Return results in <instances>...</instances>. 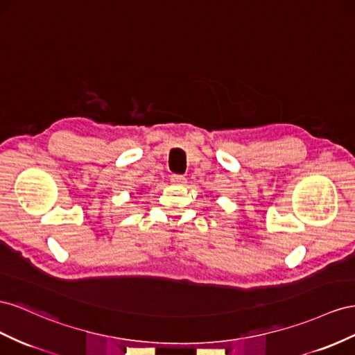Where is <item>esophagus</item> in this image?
Listing matches in <instances>:
<instances>
[{
	"instance_id": "34e87169",
	"label": "esophagus",
	"mask_w": 355,
	"mask_h": 355,
	"mask_svg": "<svg viewBox=\"0 0 355 355\" xmlns=\"http://www.w3.org/2000/svg\"><path fill=\"white\" fill-rule=\"evenodd\" d=\"M171 183L174 184H184L186 183V178L183 175H172L171 177Z\"/></svg>"
}]
</instances>
